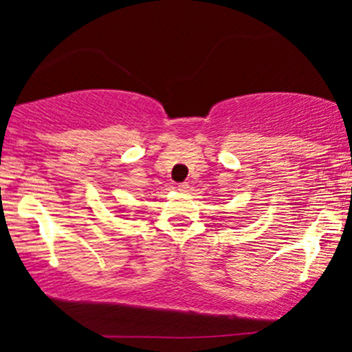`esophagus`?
<instances>
[{
  "label": "esophagus",
  "instance_id": "34e87169",
  "mask_svg": "<svg viewBox=\"0 0 352 352\" xmlns=\"http://www.w3.org/2000/svg\"><path fill=\"white\" fill-rule=\"evenodd\" d=\"M179 192H188V188H190V185H188V182H182V184H179Z\"/></svg>",
  "mask_w": 352,
  "mask_h": 352
}]
</instances>
